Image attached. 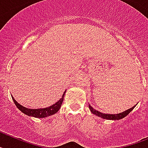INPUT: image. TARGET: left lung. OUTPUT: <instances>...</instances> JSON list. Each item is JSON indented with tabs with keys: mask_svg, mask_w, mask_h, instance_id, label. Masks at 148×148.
Returning a JSON list of instances; mask_svg holds the SVG:
<instances>
[{
	"mask_svg": "<svg viewBox=\"0 0 148 148\" xmlns=\"http://www.w3.org/2000/svg\"><path fill=\"white\" fill-rule=\"evenodd\" d=\"M135 106H134V107H132V108H130V109L124 111L123 113H117V114H105V113H101V112H99V111L95 110L93 107H91V105H88L89 109H90L91 112L93 113V114L97 116L101 117V118H103V119H110V120H118V119H123V118L126 116L128 115L134 108H135Z\"/></svg>",
	"mask_w": 148,
	"mask_h": 148,
	"instance_id": "1",
	"label": "left lung"
}]
</instances>
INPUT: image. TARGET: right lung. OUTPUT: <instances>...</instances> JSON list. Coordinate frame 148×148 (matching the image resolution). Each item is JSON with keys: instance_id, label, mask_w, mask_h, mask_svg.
Masks as SVG:
<instances>
[{"instance_id": "right-lung-1", "label": "right lung", "mask_w": 148, "mask_h": 148, "mask_svg": "<svg viewBox=\"0 0 148 148\" xmlns=\"http://www.w3.org/2000/svg\"><path fill=\"white\" fill-rule=\"evenodd\" d=\"M65 93L66 91H64V93H63L62 97L60 99L59 101H57V103L53 104L51 107H46V108H42V109L41 108H40V109H29V108H26L25 107H23L22 105L17 103L16 101L13 97V96H12V98H13V102H14V103H15L16 106L17 107V108L21 111V112H23L24 114L30 116L35 117V118H45V117L53 115L54 113H56L57 111L59 110L60 108L61 107L62 103H63V97H64Z\"/></svg>"}]
</instances>
